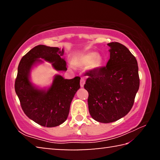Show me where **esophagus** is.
I'll list each match as a JSON object with an SVG mask.
<instances>
[{
    "instance_id": "34e87169",
    "label": "esophagus",
    "mask_w": 160,
    "mask_h": 160,
    "mask_svg": "<svg viewBox=\"0 0 160 160\" xmlns=\"http://www.w3.org/2000/svg\"><path fill=\"white\" fill-rule=\"evenodd\" d=\"M85 78H81V79H80V86H81V88H83L84 85H85Z\"/></svg>"
}]
</instances>
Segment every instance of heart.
<instances>
[{
  "mask_svg": "<svg viewBox=\"0 0 160 160\" xmlns=\"http://www.w3.org/2000/svg\"><path fill=\"white\" fill-rule=\"evenodd\" d=\"M103 63L102 56L98 53L87 52L75 56L73 59V64L77 67L87 66L89 70H95L102 67Z\"/></svg>",
  "mask_w": 160,
  "mask_h": 160,
  "instance_id": "heart-1",
  "label": "heart"
}]
</instances>
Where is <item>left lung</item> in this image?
<instances>
[{
	"label": "left lung",
	"mask_w": 160,
	"mask_h": 160,
	"mask_svg": "<svg viewBox=\"0 0 160 160\" xmlns=\"http://www.w3.org/2000/svg\"><path fill=\"white\" fill-rule=\"evenodd\" d=\"M110 58L105 67L89 70L84 88L88 90L89 112L100 123L125 116L133 105L140 86L138 66L128 48L118 42L107 44Z\"/></svg>",
	"instance_id": "left-lung-1"
}]
</instances>
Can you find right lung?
Here are the masks:
<instances>
[{
	"label": "right lung",
	"instance_id": "right-lung-1",
	"mask_svg": "<svg viewBox=\"0 0 160 160\" xmlns=\"http://www.w3.org/2000/svg\"><path fill=\"white\" fill-rule=\"evenodd\" d=\"M64 49L38 45L20 60L15 90L24 113L31 120L44 127H56L63 123L68 116L70 104L80 89V77L65 79L56 75L48 88H39L31 82V70L44 60L56 70H67L66 62L62 58Z\"/></svg>",
	"mask_w": 160,
	"mask_h": 160
}]
</instances>
